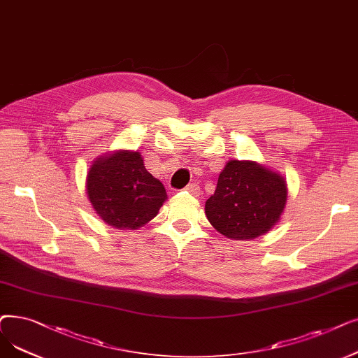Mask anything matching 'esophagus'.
<instances>
[{
  "label": "esophagus",
  "instance_id": "34e87169",
  "mask_svg": "<svg viewBox=\"0 0 358 358\" xmlns=\"http://www.w3.org/2000/svg\"><path fill=\"white\" fill-rule=\"evenodd\" d=\"M184 190H185V192H189L190 194H194V196H197V194L200 193V187H199V185H197V184H194V182L189 184V185H187V187H185Z\"/></svg>",
  "mask_w": 358,
  "mask_h": 358
}]
</instances>
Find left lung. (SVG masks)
I'll list each match as a JSON object with an SVG mask.
<instances>
[{
    "mask_svg": "<svg viewBox=\"0 0 358 358\" xmlns=\"http://www.w3.org/2000/svg\"><path fill=\"white\" fill-rule=\"evenodd\" d=\"M287 203L284 178L250 161H229L220 174L205 212L212 227L234 240H252L268 232Z\"/></svg>",
    "mask_w": 358,
    "mask_h": 358,
    "instance_id": "left-lung-1",
    "label": "left lung"
}]
</instances>
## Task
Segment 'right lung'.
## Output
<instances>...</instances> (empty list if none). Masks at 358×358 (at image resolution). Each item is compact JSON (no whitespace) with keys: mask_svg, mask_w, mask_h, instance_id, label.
Listing matches in <instances>:
<instances>
[{"mask_svg":"<svg viewBox=\"0 0 358 358\" xmlns=\"http://www.w3.org/2000/svg\"><path fill=\"white\" fill-rule=\"evenodd\" d=\"M90 203L111 227L137 229L158 215L166 199L162 182L138 152H118L93 162L86 180Z\"/></svg>","mask_w":358,"mask_h":358,"instance_id":"right-lung-1","label":"right lung"}]
</instances>
